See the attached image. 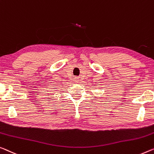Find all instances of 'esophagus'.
Masks as SVG:
<instances>
[{"label": "esophagus", "instance_id": "34e87169", "mask_svg": "<svg viewBox=\"0 0 154 154\" xmlns=\"http://www.w3.org/2000/svg\"><path fill=\"white\" fill-rule=\"evenodd\" d=\"M75 79H79V78H78V77H76V78H75Z\"/></svg>", "mask_w": 154, "mask_h": 154}]
</instances>
